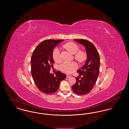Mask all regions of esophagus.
<instances>
[{
  "mask_svg": "<svg viewBox=\"0 0 129 129\" xmlns=\"http://www.w3.org/2000/svg\"><path fill=\"white\" fill-rule=\"evenodd\" d=\"M71 77V75H70V74H67V78H70V77Z\"/></svg>",
  "mask_w": 129,
  "mask_h": 129,
  "instance_id": "esophagus-1",
  "label": "esophagus"
}]
</instances>
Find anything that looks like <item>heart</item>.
<instances>
[{
	"label": "heart",
	"instance_id": "b5f03b06",
	"mask_svg": "<svg viewBox=\"0 0 129 129\" xmlns=\"http://www.w3.org/2000/svg\"><path fill=\"white\" fill-rule=\"evenodd\" d=\"M64 48L70 52L72 54L74 55V58L79 63L85 60L86 53L83 51H79L78 46L74 43H68L64 45ZM53 57L56 62L60 61V52L57 48H55L53 52ZM77 68V65L74 62H64L60 65L59 69L63 73L69 74L73 72Z\"/></svg>",
	"mask_w": 129,
	"mask_h": 129
}]
</instances>
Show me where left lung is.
Instances as JSON below:
<instances>
[{
  "label": "left lung",
  "instance_id": "obj_1",
  "mask_svg": "<svg viewBox=\"0 0 129 129\" xmlns=\"http://www.w3.org/2000/svg\"><path fill=\"white\" fill-rule=\"evenodd\" d=\"M85 46L87 58L84 65L77 70L79 77H76V83L72 86L74 93L83 95L88 94L95 86L100 71V58L98 52L93 43L84 39L74 40ZM81 75L82 76L80 78Z\"/></svg>",
  "mask_w": 129,
  "mask_h": 129
}]
</instances>
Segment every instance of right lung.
Instances as JSON below:
<instances>
[{
	"label": "right lung",
	"mask_w": 129,
	"mask_h": 129,
	"mask_svg": "<svg viewBox=\"0 0 129 129\" xmlns=\"http://www.w3.org/2000/svg\"><path fill=\"white\" fill-rule=\"evenodd\" d=\"M64 40H46L40 43L31 56V74L38 89L46 94H53L58 90L62 80L66 75L56 71L55 75L50 74L54 60L53 52L55 46Z\"/></svg>",
	"instance_id": "add662e5"
}]
</instances>
